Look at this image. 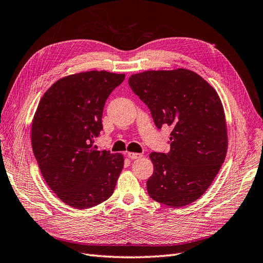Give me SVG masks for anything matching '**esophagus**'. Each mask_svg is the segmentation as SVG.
Returning <instances> with one entry per match:
<instances>
[{"mask_svg":"<svg viewBox=\"0 0 263 263\" xmlns=\"http://www.w3.org/2000/svg\"><path fill=\"white\" fill-rule=\"evenodd\" d=\"M127 156H128L132 159V160H134V159H138V158L142 157V155L138 154V153H128V154H127Z\"/></svg>","mask_w":263,"mask_h":263,"instance_id":"esophagus-1","label":"esophagus"}]
</instances>
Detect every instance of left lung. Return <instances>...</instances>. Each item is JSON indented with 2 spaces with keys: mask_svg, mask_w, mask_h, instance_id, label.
Instances as JSON below:
<instances>
[{
  "mask_svg": "<svg viewBox=\"0 0 263 263\" xmlns=\"http://www.w3.org/2000/svg\"><path fill=\"white\" fill-rule=\"evenodd\" d=\"M128 83L158 128L172 127L169 153L149 156V196L172 208L193 203L210 187L227 154L226 118L216 90L183 68L135 73Z\"/></svg>",
  "mask_w": 263,
  "mask_h": 263,
  "instance_id": "1",
  "label": "left lung"
}]
</instances>
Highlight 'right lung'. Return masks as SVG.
<instances>
[{
  "label": "right lung",
  "mask_w": 263,
  "mask_h": 263,
  "mask_svg": "<svg viewBox=\"0 0 263 263\" xmlns=\"http://www.w3.org/2000/svg\"><path fill=\"white\" fill-rule=\"evenodd\" d=\"M125 74L85 71L63 77L45 92L31 122V147L47 184L60 200L86 210L113 194L122 154L99 151L102 114Z\"/></svg>",
  "instance_id": "1"
}]
</instances>
